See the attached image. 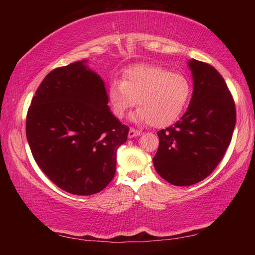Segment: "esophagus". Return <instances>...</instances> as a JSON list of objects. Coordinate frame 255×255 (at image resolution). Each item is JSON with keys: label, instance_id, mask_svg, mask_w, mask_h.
<instances>
[{"label": "esophagus", "instance_id": "esophagus-1", "mask_svg": "<svg viewBox=\"0 0 255 255\" xmlns=\"http://www.w3.org/2000/svg\"><path fill=\"white\" fill-rule=\"evenodd\" d=\"M140 133H141L140 130H137V129L130 128V129H129V131H128V137L129 138H133V137H136V136H139Z\"/></svg>", "mask_w": 255, "mask_h": 255}]
</instances>
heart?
I'll use <instances>...</instances> for the list:
<instances>
[{"mask_svg": "<svg viewBox=\"0 0 255 255\" xmlns=\"http://www.w3.org/2000/svg\"><path fill=\"white\" fill-rule=\"evenodd\" d=\"M190 93L189 81L180 73L139 64L128 68L122 82H112L108 94L117 118H123L137 102L139 109L131 115L132 122L165 127L180 117Z\"/></svg>", "mask_w": 255, "mask_h": 255, "instance_id": "obj_1", "label": "heart"}]
</instances>
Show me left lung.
Wrapping results in <instances>:
<instances>
[{"label":"left lung","instance_id":"obj_1","mask_svg":"<svg viewBox=\"0 0 255 255\" xmlns=\"http://www.w3.org/2000/svg\"><path fill=\"white\" fill-rule=\"evenodd\" d=\"M193 92L188 110L174 126L157 132L153 163L159 176L178 187L207 178L231 144L236 123L235 103L222 75L196 59L188 62Z\"/></svg>","mask_w":255,"mask_h":255}]
</instances>
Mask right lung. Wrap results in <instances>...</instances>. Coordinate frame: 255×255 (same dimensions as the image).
Listing matches in <instances>:
<instances>
[{
  "label": "right lung",
  "instance_id": "right-lung-1",
  "mask_svg": "<svg viewBox=\"0 0 255 255\" xmlns=\"http://www.w3.org/2000/svg\"><path fill=\"white\" fill-rule=\"evenodd\" d=\"M88 60L55 68L37 89L25 132L34 161L53 182L77 196L100 192L116 173L129 128L112 115L105 82Z\"/></svg>",
  "mask_w": 255,
  "mask_h": 255
}]
</instances>
